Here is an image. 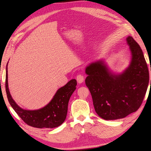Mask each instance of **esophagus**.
I'll list each match as a JSON object with an SVG mask.
<instances>
[{
	"label": "esophagus",
	"mask_w": 151,
	"mask_h": 151,
	"mask_svg": "<svg viewBox=\"0 0 151 151\" xmlns=\"http://www.w3.org/2000/svg\"><path fill=\"white\" fill-rule=\"evenodd\" d=\"M76 79H77V83H78L79 84L83 83V82H84V80L83 76L80 75V74H79V75H78V76H77V77H76Z\"/></svg>",
	"instance_id": "34e87169"
}]
</instances>
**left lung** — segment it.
Returning a JSON list of instances; mask_svg holds the SVG:
<instances>
[{
  "label": "left lung",
  "instance_id": "1",
  "mask_svg": "<svg viewBox=\"0 0 151 151\" xmlns=\"http://www.w3.org/2000/svg\"><path fill=\"white\" fill-rule=\"evenodd\" d=\"M126 42L131 55L129 65L120 73L110 69L104 59L86 66L85 80L96 112L106 120L125 118L140 106L147 91L149 74L142 50L130 36ZM151 84V80H150Z\"/></svg>",
  "mask_w": 151,
  "mask_h": 151
}]
</instances>
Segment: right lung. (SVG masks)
Masks as SVG:
<instances>
[{"mask_svg": "<svg viewBox=\"0 0 151 151\" xmlns=\"http://www.w3.org/2000/svg\"><path fill=\"white\" fill-rule=\"evenodd\" d=\"M8 64V63H7ZM7 64L6 66V90L11 106L21 119L29 126L42 129H52L60 126L65 121L70 96L76 89L77 81L71 79L59 88L47 105L38 109H25L20 107L12 98L8 85Z\"/></svg>", "mask_w": 151, "mask_h": 151, "instance_id": "right-lung-1", "label": "right lung"}]
</instances>
